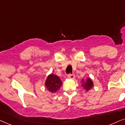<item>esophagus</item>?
I'll return each mask as SVG.
<instances>
[{
	"label": "esophagus",
	"instance_id": "1",
	"mask_svg": "<svg viewBox=\"0 0 125 125\" xmlns=\"http://www.w3.org/2000/svg\"><path fill=\"white\" fill-rule=\"evenodd\" d=\"M74 76H75V75L74 74H70L68 75V78H70V79H73V78H74Z\"/></svg>",
	"mask_w": 125,
	"mask_h": 125
}]
</instances>
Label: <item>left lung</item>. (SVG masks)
<instances>
[{
	"label": "left lung",
	"mask_w": 125,
	"mask_h": 125,
	"mask_svg": "<svg viewBox=\"0 0 125 125\" xmlns=\"http://www.w3.org/2000/svg\"><path fill=\"white\" fill-rule=\"evenodd\" d=\"M82 86L83 87L84 90H85L86 91H88L92 89L94 86V84H93L92 80L90 78H87L86 80L82 79Z\"/></svg>",
	"instance_id": "obj_1"
}]
</instances>
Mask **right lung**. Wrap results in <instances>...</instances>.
Here are the masks:
<instances>
[{
	"instance_id": "obj_1",
	"label": "right lung",
	"mask_w": 125,
	"mask_h": 125,
	"mask_svg": "<svg viewBox=\"0 0 125 125\" xmlns=\"http://www.w3.org/2000/svg\"><path fill=\"white\" fill-rule=\"evenodd\" d=\"M62 85L61 80L56 75L50 74L45 82V86L48 90L52 93H56Z\"/></svg>"
}]
</instances>
